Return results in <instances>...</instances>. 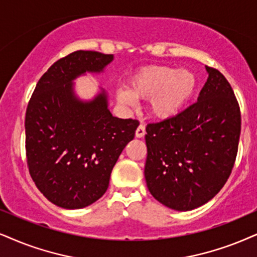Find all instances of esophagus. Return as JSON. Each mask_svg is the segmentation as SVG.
<instances>
[{"mask_svg":"<svg viewBox=\"0 0 257 257\" xmlns=\"http://www.w3.org/2000/svg\"><path fill=\"white\" fill-rule=\"evenodd\" d=\"M145 134H146V128H145V125L140 124V125L138 126V129H136V132H135V136H136V138L141 139V138H144Z\"/></svg>","mask_w":257,"mask_h":257,"instance_id":"1","label":"esophagus"}]
</instances>
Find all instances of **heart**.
Returning <instances> with one entry per match:
<instances>
[{"label":"heart","instance_id":"b5f03b06","mask_svg":"<svg viewBox=\"0 0 257 257\" xmlns=\"http://www.w3.org/2000/svg\"><path fill=\"white\" fill-rule=\"evenodd\" d=\"M192 71L177 70L167 65H149L133 74L128 91L118 90L117 99L123 105H133L135 99H148L149 111L159 119H170L186 108L197 89Z\"/></svg>","mask_w":257,"mask_h":257}]
</instances>
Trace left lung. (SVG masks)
Returning <instances> with one entry per match:
<instances>
[{"label": "left lung", "instance_id": "left-lung-1", "mask_svg": "<svg viewBox=\"0 0 257 257\" xmlns=\"http://www.w3.org/2000/svg\"><path fill=\"white\" fill-rule=\"evenodd\" d=\"M209 74L197 103L146 128L145 178L165 206L191 211L212 199L228 180L241 134L235 93L218 70Z\"/></svg>", "mask_w": 257, "mask_h": 257}]
</instances>
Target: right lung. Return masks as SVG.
<instances>
[{
  "mask_svg": "<svg viewBox=\"0 0 257 257\" xmlns=\"http://www.w3.org/2000/svg\"><path fill=\"white\" fill-rule=\"evenodd\" d=\"M112 54L77 51L56 61L39 80L26 111V155L40 192L63 209H83L98 200L139 122L112 116L108 92L77 96L74 80L99 74Z\"/></svg>",
  "mask_w": 257,
  "mask_h": 257,
  "instance_id": "add662e5",
  "label": "right lung"
}]
</instances>
